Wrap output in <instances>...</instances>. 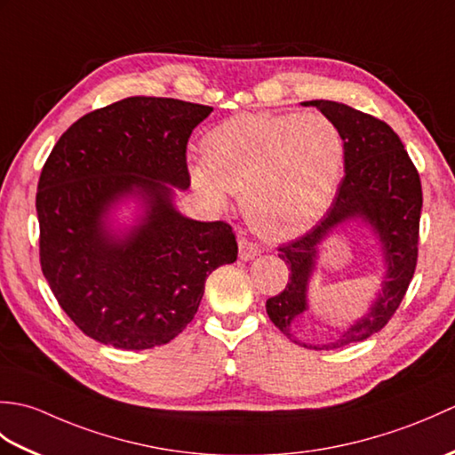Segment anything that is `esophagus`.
<instances>
[{
    "label": "esophagus",
    "mask_w": 455,
    "mask_h": 455,
    "mask_svg": "<svg viewBox=\"0 0 455 455\" xmlns=\"http://www.w3.org/2000/svg\"><path fill=\"white\" fill-rule=\"evenodd\" d=\"M258 254H259V248L254 243H250V240H246V238L238 240V256H240V259L250 262V259H254Z\"/></svg>",
    "instance_id": "1"
}]
</instances>
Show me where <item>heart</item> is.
<instances>
[{"mask_svg":"<svg viewBox=\"0 0 455 455\" xmlns=\"http://www.w3.org/2000/svg\"><path fill=\"white\" fill-rule=\"evenodd\" d=\"M344 139L321 113H240L203 139L191 181L212 207L244 193L246 219L259 233L287 238L321 219L338 191Z\"/></svg>","mask_w":455,"mask_h":455,"instance_id":"b5f03b06","label":"heart"}]
</instances>
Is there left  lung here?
Segmentation results:
<instances>
[{
    "mask_svg": "<svg viewBox=\"0 0 455 455\" xmlns=\"http://www.w3.org/2000/svg\"><path fill=\"white\" fill-rule=\"evenodd\" d=\"M303 105L321 109L342 132L344 178L324 219L305 236L279 248V258L291 269V275L282 293L267 299L266 311L291 342L313 350H334L379 332L401 305L417 267L422 188L417 168L387 123L338 101L315 100ZM354 221L370 229L380 246L386 267L382 289L368 313L336 341L307 345L298 332L300 318L307 312V287L320 244Z\"/></svg>",
    "mask_w": 455,
    "mask_h": 455,
    "instance_id": "obj_1",
    "label": "left lung"
}]
</instances>
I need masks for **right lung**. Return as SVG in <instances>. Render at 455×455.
I'll return each mask as SVG.
<instances>
[{"instance_id": "1", "label": "right lung", "mask_w": 455, "mask_h": 455, "mask_svg": "<svg viewBox=\"0 0 455 455\" xmlns=\"http://www.w3.org/2000/svg\"><path fill=\"white\" fill-rule=\"evenodd\" d=\"M212 108L134 98L95 109L68 129L36 191L41 267L56 301L93 340L148 350L196 316L212 269L233 264L227 222L181 215L186 148ZM135 205L131 226L116 212Z\"/></svg>"}]
</instances>
